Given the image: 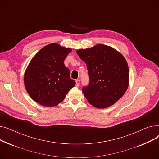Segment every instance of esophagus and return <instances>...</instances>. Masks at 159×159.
Instances as JSON below:
<instances>
[{
    "label": "esophagus",
    "mask_w": 159,
    "mask_h": 159,
    "mask_svg": "<svg viewBox=\"0 0 159 159\" xmlns=\"http://www.w3.org/2000/svg\"><path fill=\"white\" fill-rule=\"evenodd\" d=\"M75 82H76V86L79 87L80 85V80L79 79H77L76 80H75Z\"/></svg>",
    "instance_id": "obj_1"
}]
</instances>
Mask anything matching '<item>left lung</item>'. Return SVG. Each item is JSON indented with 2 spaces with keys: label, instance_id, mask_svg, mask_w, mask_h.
<instances>
[{
  "label": "left lung",
  "instance_id": "1",
  "mask_svg": "<svg viewBox=\"0 0 159 159\" xmlns=\"http://www.w3.org/2000/svg\"><path fill=\"white\" fill-rule=\"evenodd\" d=\"M86 62L89 82L82 90L89 104L100 109L112 106L126 92L129 68L124 57L114 48L97 44L77 51Z\"/></svg>",
  "mask_w": 159,
  "mask_h": 159
}]
</instances>
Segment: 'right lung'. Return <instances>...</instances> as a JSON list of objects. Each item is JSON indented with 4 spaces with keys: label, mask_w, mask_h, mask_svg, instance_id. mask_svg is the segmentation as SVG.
Returning a JSON list of instances; mask_svg holds the SVG:
<instances>
[{
    "label": "right lung",
    "mask_w": 159,
    "mask_h": 159,
    "mask_svg": "<svg viewBox=\"0 0 159 159\" xmlns=\"http://www.w3.org/2000/svg\"><path fill=\"white\" fill-rule=\"evenodd\" d=\"M70 48L52 43L42 48L31 60L24 74L27 92L39 104L53 107L63 101L75 82L64 61Z\"/></svg>",
    "instance_id": "right-lung-1"
}]
</instances>
